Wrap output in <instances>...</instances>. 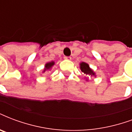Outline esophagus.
I'll use <instances>...</instances> for the list:
<instances>
[{
	"instance_id": "obj_1",
	"label": "esophagus",
	"mask_w": 132,
	"mask_h": 132,
	"mask_svg": "<svg viewBox=\"0 0 132 132\" xmlns=\"http://www.w3.org/2000/svg\"><path fill=\"white\" fill-rule=\"evenodd\" d=\"M64 59H66V60H70V59H71V57H64Z\"/></svg>"
}]
</instances>
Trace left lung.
Here are the masks:
<instances>
[{"label": "left lung", "instance_id": "left-lung-1", "mask_svg": "<svg viewBox=\"0 0 132 132\" xmlns=\"http://www.w3.org/2000/svg\"><path fill=\"white\" fill-rule=\"evenodd\" d=\"M79 68L82 71V73H84V74L87 76H90V77H96L95 75V73L93 71V69H91L90 68V66L87 63L85 62H80L79 63ZM84 79H86V81H88V79L87 77H84Z\"/></svg>", "mask_w": 132, "mask_h": 132}]
</instances>
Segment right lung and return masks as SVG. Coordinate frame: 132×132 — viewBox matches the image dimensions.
Listing matches in <instances>:
<instances>
[{"label":"right lung","instance_id":"obj_1","mask_svg":"<svg viewBox=\"0 0 132 132\" xmlns=\"http://www.w3.org/2000/svg\"><path fill=\"white\" fill-rule=\"evenodd\" d=\"M54 65H55V62H53V61L46 63V64H45V67H44V69L42 73H45L46 71H49V70H50L53 68Z\"/></svg>","mask_w":132,"mask_h":132}]
</instances>
